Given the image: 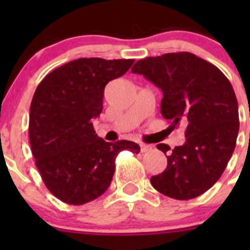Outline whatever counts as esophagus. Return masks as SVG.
I'll list each match as a JSON object with an SVG mask.
<instances>
[{
    "label": "esophagus",
    "mask_w": 250,
    "mask_h": 250,
    "mask_svg": "<svg viewBox=\"0 0 250 250\" xmlns=\"http://www.w3.org/2000/svg\"><path fill=\"white\" fill-rule=\"evenodd\" d=\"M152 150V146L146 145V144H140V151L141 152H148V151Z\"/></svg>",
    "instance_id": "1"
}]
</instances>
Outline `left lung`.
<instances>
[{"label": "left lung", "mask_w": 250, "mask_h": 250, "mask_svg": "<svg viewBox=\"0 0 250 250\" xmlns=\"http://www.w3.org/2000/svg\"><path fill=\"white\" fill-rule=\"evenodd\" d=\"M163 92L161 113L173 127L185 125L186 141L168 152L167 168L151 178L158 192L185 201L201 196L220 179L239 129L238 103L228 77L188 52L141 59L132 67Z\"/></svg>", "instance_id": "1"}]
</instances>
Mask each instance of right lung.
<instances>
[{
	"mask_svg": "<svg viewBox=\"0 0 250 250\" xmlns=\"http://www.w3.org/2000/svg\"><path fill=\"white\" fill-rule=\"evenodd\" d=\"M133 62L81 58L53 70L37 85L30 106V145L44 185L64 203L81 206L102 196L118 153H139L138 144L106 143L93 128L103 111L105 85Z\"/></svg>",
	"mask_w": 250,
	"mask_h": 250,
	"instance_id": "1",
	"label": "right lung"
}]
</instances>
